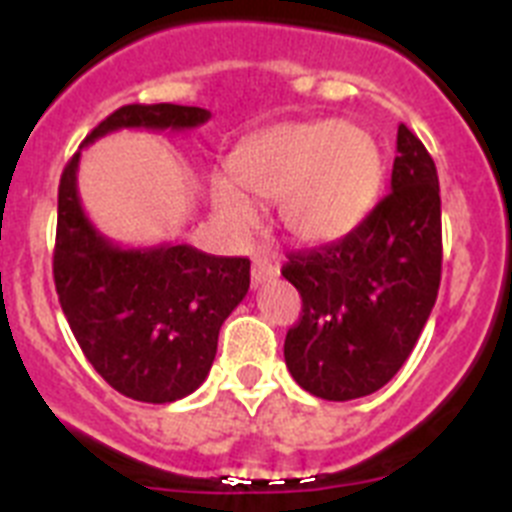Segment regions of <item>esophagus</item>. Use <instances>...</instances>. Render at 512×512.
<instances>
[{
	"instance_id": "esophagus-1",
	"label": "esophagus",
	"mask_w": 512,
	"mask_h": 512,
	"mask_svg": "<svg viewBox=\"0 0 512 512\" xmlns=\"http://www.w3.org/2000/svg\"><path fill=\"white\" fill-rule=\"evenodd\" d=\"M279 277V266L274 264L266 256H259V259H253V269H251V284L253 287H261V284L271 282V279Z\"/></svg>"
}]
</instances>
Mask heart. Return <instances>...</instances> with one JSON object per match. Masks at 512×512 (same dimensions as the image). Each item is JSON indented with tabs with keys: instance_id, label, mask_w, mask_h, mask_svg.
I'll list each match as a JSON object with an SVG mask.
<instances>
[{
	"instance_id": "b5f03b06",
	"label": "heart",
	"mask_w": 512,
	"mask_h": 512,
	"mask_svg": "<svg viewBox=\"0 0 512 512\" xmlns=\"http://www.w3.org/2000/svg\"><path fill=\"white\" fill-rule=\"evenodd\" d=\"M382 151L364 128L338 120L284 122L251 135L230 156L233 184H212V207L248 235L253 202H279V217L302 243L341 241L369 215L382 187Z\"/></svg>"
}]
</instances>
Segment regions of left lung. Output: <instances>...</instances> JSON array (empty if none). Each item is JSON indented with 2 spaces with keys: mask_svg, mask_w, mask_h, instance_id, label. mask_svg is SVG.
I'll use <instances>...</instances> for the list:
<instances>
[{
  "mask_svg": "<svg viewBox=\"0 0 512 512\" xmlns=\"http://www.w3.org/2000/svg\"><path fill=\"white\" fill-rule=\"evenodd\" d=\"M441 194L431 153L397 128L392 192L341 241L289 253L302 315L284 361L302 390L346 402L382 390L418 343L441 284Z\"/></svg>",
  "mask_w": 512,
  "mask_h": 512,
  "instance_id": "obj_1",
  "label": "left lung"
}]
</instances>
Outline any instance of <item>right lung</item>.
<instances>
[{"mask_svg": "<svg viewBox=\"0 0 512 512\" xmlns=\"http://www.w3.org/2000/svg\"><path fill=\"white\" fill-rule=\"evenodd\" d=\"M210 112L184 104H125L81 146L122 128L192 130ZM76 151L58 184L53 282L89 364L120 395L138 402L192 395L217 354V336L251 284V261L179 246L120 248L81 210Z\"/></svg>", "mask_w": 512, "mask_h": 512, "instance_id": "1", "label": "right lung"}]
</instances>
